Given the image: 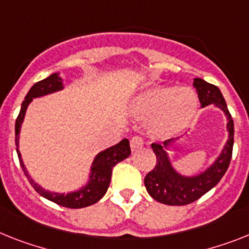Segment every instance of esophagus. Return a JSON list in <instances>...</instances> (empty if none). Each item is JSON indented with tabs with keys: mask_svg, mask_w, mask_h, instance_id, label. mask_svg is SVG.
I'll list each match as a JSON object with an SVG mask.
<instances>
[{
	"mask_svg": "<svg viewBox=\"0 0 249 249\" xmlns=\"http://www.w3.org/2000/svg\"><path fill=\"white\" fill-rule=\"evenodd\" d=\"M143 145H144V139L141 137V135H135V137L131 138L130 148L133 152H135V150H138V149H141Z\"/></svg>",
	"mask_w": 249,
	"mask_h": 249,
	"instance_id": "obj_1",
	"label": "esophagus"
}]
</instances>
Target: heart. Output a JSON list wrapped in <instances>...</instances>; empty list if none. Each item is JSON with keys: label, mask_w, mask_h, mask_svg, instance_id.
Masks as SVG:
<instances>
[{"label": "heart", "mask_w": 249, "mask_h": 249, "mask_svg": "<svg viewBox=\"0 0 249 249\" xmlns=\"http://www.w3.org/2000/svg\"><path fill=\"white\" fill-rule=\"evenodd\" d=\"M197 101L192 91L175 87H153L137 99L134 110L141 118H154L150 130L158 138H171L182 133L195 116Z\"/></svg>", "instance_id": "obj_1"}]
</instances>
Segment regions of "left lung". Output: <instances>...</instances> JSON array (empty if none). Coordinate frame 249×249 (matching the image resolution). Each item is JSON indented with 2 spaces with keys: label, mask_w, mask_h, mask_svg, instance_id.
Here are the masks:
<instances>
[{
  "label": "left lung",
  "mask_w": 249,
  "mask_h": 249,
  "mask_svg": "<svg viewBox=\"0 0 249 249\" xmlns=\"http://www.w3.org/2000/svg\"><path fill=\"white\" fill-rule=\"evenodd\" d=\"M194 86L197 89V96L202 107L214 104L225 112L229 139L216 162L205 172L195 177H183L178 175L171 166L164 148L157 143L152 144L157 163L153 170L147 173L144 178V185L148 194L154 200L166 205H187L200 199L202 195H205L206 192L216 186L227 172L231 160L234 143V123L220 89L201 78L194 79ZM164 144H167V142H164Z\"/></svg>",
  "instance_id": "obj_1"
}]
</instances>
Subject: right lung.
<instances>
[{
    "instance_id": "obj_1",
    "label": "right lung",
    "mask_w": 249,
    "mask_h": 249,
    "mask_svg": "<svg viewBox=\"0 0 249 249\" xmlns=\"http://www.w3.org/2000/svg\"><path fill=\"white\" fill-rule=\"evenodd\" d=\"M62 89H63L62 78L58 77L57 73H54V74H50L45 79H41V81L36 82L29 89L28 95L25 96V100L21 104V110L18 112L16 123H15V143H16V152H18V160H20V164H21L25 176L28 177L30 185L34 187V190L39 195L50 200V201L55 202L58 205L64 206V208L81 209L92 205L105 195L108 189V185H110L112 168H114L115 164L130 156V145H129L128 139H123L120 143H118L114 147H110L108 149L97 154L95 160H93L92 168H91L89 185L83 187L82 190H79V191L71 192V194H67V195L55 194V192L52 194V192L45 191V190L41 189L40 186L36 185L28 175V171H26L24 163H22L21 154H20V150H18L20 126H21L25 112H26V108H28V105L30 104L31 100L34 97H40V96L48 95V93L55 92V91H59Z\"/></svg>"
}]
</instances>
